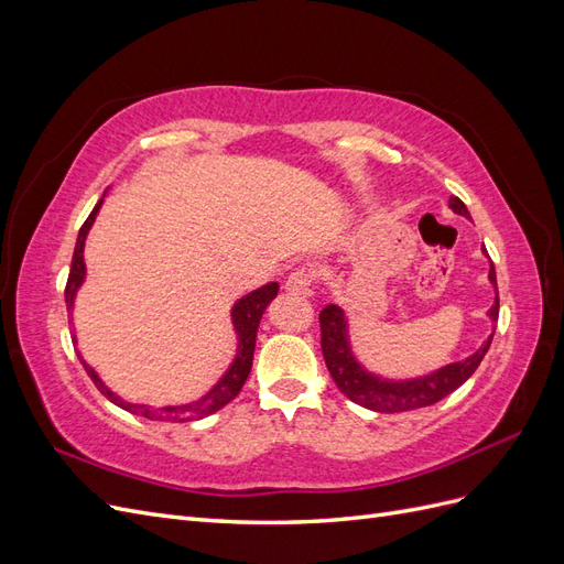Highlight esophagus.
I'll return each mask as SVG.
<instances>
[{
	"mask_svg": "<svg viewBox=\"0 0 564 564\" xmlns=\"http://www.w3.org/2000/svg\"><path fill=\"white\" fill-rule=\"evenodd\" d=\"M313 286V272L308 268H296L286 275L284 289L292 294H308Z\"/></svg>",
	"mask_w": 564,
	"mask_h": 564,
	"instance_id": "34e87169",
	"label": "esophagus"
}]
</instances>
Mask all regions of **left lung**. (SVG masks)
<instances>
[{"mask_svg":"<svg viewBox=\"0 0 564 564\" xmlns=\"http://www.w3.org/2000/svg\"><path fill=\"white\" fill-rule=\"evenodd\" d=\"M449 207L454 214L468 216L466 204L458 197H449ZM489 282L497 286V270H494V265H489ZM487 315L491 322L499 319V296L494 299V305ZM319 329H322L324 362H327V369L338 390L355 404L367 406L371 412H381V414L409 412V409L431 406L442 398H447L449 392H454L458 386H464L473 377V371L480 367L482 357L487 355L494 338V334H489L485 344L470 357H466V360L440 367L437 371L425 373V377L395 381V379H383L379 373H371L357 362V357L350 348L348 319L338 305L329 303L327 308L319 313Z\"/></svg>","mask_w":564,"mask_h":564,"instance_id":"8db88e82","label":"left lung"}]
</instances>
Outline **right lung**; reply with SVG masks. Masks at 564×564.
<instances>
[{
  "label": "right lung",
  "instance_id": "add662e5",
  "mask_svg": "<svg viewBox=\"0 0 564 564\" xmlns=\"http://www.w3.org/2000/svg\"><path fill=\"white\" fill-rule=\"evenodd\" d=\"M104 199H98V204L94 207V212L89 214V218L84 220V226L79 228L77 235V245H75V253H73V265H70V275H67V284H65V305L67 311L75 308V296L79 292V286L84 284V278H87V265H84V242H87V235L94 226V220L98 216V209ZM278 282H268L261 289H253L247 296H242L232 305V327L237 334V355L232 365L228 367V371L224 377L218 379V383L207 392V395H202L195 402H187V404H169V406H150V404H131L127 400H122L119 395L100 381V377L96 373V369L91 365H87L82 360L79 355V362L84 367V371L89 373V379L96 383V388L104 392V395L117 404L127 409V412L135 414V416H145L150 421H166V423H183V421H197L209 416L218 409H224L230 400L237 398V392L242 390L249 371H251V360H253V348H256V332H259V324L261 317L268 308V303L278 296ZM77 344V338H75Z\"/></svg>",
  "mask_w": 564,
  "mask_h": 564
}]
</instances>
